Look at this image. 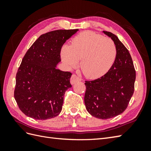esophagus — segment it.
Returning a JSON list of instances; mask_svg holds the SVG:
<instances>
[{"label": "esophagus", "mask_w": 151, "mask_h": 151, "mask_svg": "<svg viewBox=\"0 0 151 151\" xmlns=\"http://www.w3.org/2000/svg\"><path fill=\"white\" fill-rule=\"evenodd\" d=\"M81 81V78L78 77V76H76L75 74H73L72 75L71 78H70V83H71V84H75L76 82L78 81Z\"/></svg>", "instance_id": "esophagus-1"}]
</instances>
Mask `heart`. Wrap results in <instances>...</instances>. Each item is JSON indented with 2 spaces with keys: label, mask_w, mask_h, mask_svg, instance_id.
<instances>
[{
  "label": "heart",
  "mask_w": 151,
  "mask_h": 151,
  "mask_svg": "<svg viewBox=\"0 0 151 151\" xmlns=\"http://www.w3.org/2000/svg\"><path fill=\"white\" fill-rule=\"evenodd\" d=\"M116 47L110 38L86 31L74 37L70 46L62 47V60L70 67L80 68L89 78L100 77L110 69L116 57Z\"/></svg>",
  "instance_id": "heart-1"
}]
</instances>
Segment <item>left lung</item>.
Listing matches in <instances>:
<instances>
[{
  "mask_svg": "<svg viewBox=\"0 0 151 151\" xmlns=\"http://www.w3.org/2000/svg\"><path fill=\"white\" fill-rule=\"evenodd\" d=\"M116 47L114 63L108 71L97 79L85 81L86 110L101 119L114 117L126 110L134 91L136 70L129 50L115 34L103 31Z\"/></svg>",
  "mask_w": 151,
  "mask_h": 151,
  "instance_id": "1",
  "label": "left lung"
}]
</instances>
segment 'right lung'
Wrapping results in <instances>:
<instances>
[{
	"label": "right lung",
	"mask_w": 151,
	"mask_h": 151,
	"mask_svg": "<svg viewBox=\"0 0 151 151\" xmlns=\"http://www.w3.org/2000/svg\"><path fill=\"white\" fill-rule=\"evenodd\" d=\"M78 29L43 34L27 50L17 73L14 98L28 117L46 120L62 111L64 94L71 88L72 74L56 69L63 45Z\"/></svg>",
	"instance_id": "obj_1"
}]
</instances>
